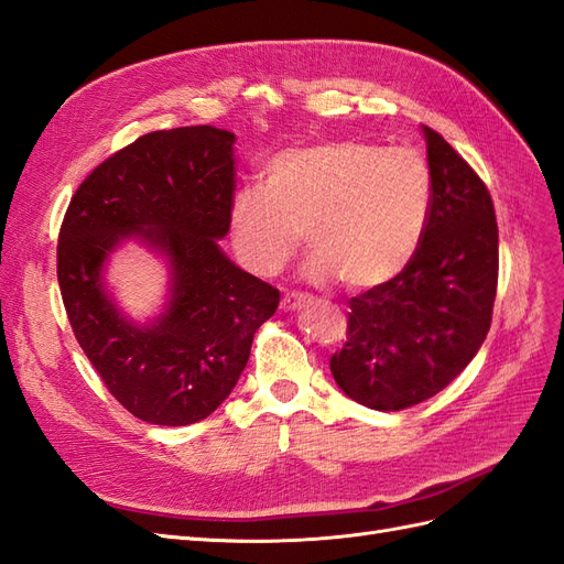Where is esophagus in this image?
Returning a JSON list of instances; mask_svg holds the SVG:
<instances>
[{"instance_id":"34e87169","label":"esophagus","mask_w":564,"mask_h":564,"mask_svg":"<svg viewBox=\"0 0 564 564\" xmlns=\"http://www.w3.org/2000/svg\"><path fill=\"white\" fill-rule=\"evenodd\" d=\"M310 304V295H302V293H285L281 300V310L283 312H297L302 307H307Z\"/></svg>"}]
</instances>
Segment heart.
I'll return each instance as SVG.
<instances>
[{"label": "heart", "instance_id": "1", "mask_svg": "<svg viewBox=\"0 0 564 564\" xmlns=\"http://www.w3.org/2000/svg\"><path fill=\"white\" fill-rule=\"evenodd\" d=\"M430 210L432 176L415 151L324 141L273 155L262 191L236 193L231 243L257 276H276L304 234L307 279L373 291L411 264Z\"/></svg>", "mask_w": 564, "mask_h": 564}]
</instances>
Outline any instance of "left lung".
Here are the masks:
<instances>
[{"label": "left lung", "instance_id": "obj_1", "mask_svg": "<svg viewBox=\"0 0 564 564\" xmlns=\"http://www.w3.org/2000/svg\"><path fill=\"white\" fill-rule=\"evenodd\" d=\"M432 176L427 229L397 279L349 300L347 343L330 357L340 390L376 411L442 392L473 361L491 326L498 227L485 182L423 127Z\"/></svg>", "mask_w": 564, "mask_h": 564}]
</instances>
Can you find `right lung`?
Returning a JSON list of instances; mask_svg holds the SVG:
<instances>
[{
    "mask_svg": "<svg viewBox=\"0 0 564 564\" xmlns=\"http://www.w3.org/2000/svg\"><path fill=\"white\" fill-rule=\"evenodd\" d=\"M236 137L210 124L139 137L79 184L58 234L73 333L108 392L151 425H191L231 394L279 291L236 267L229 234ZM137 239L169 262L164 312L134 325L105 288L109 254Z\"/></svg>",
    "mask_w": 564,
    "mask_h": 564,
    "instance_id": "obj_1",
    "label": "right lung"
}]
</instances>
